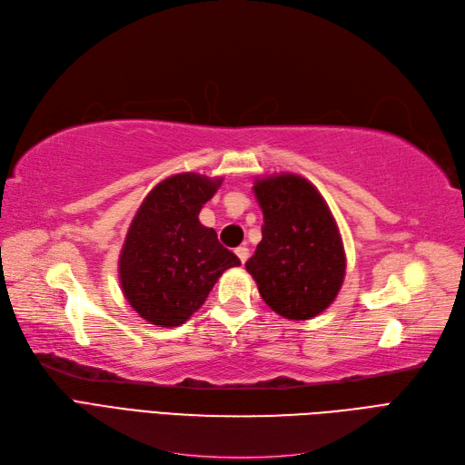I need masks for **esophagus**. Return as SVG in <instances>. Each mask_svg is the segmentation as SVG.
<instances>
[{"instance_id": "obj_1", "label": "esophagus", "mask_w": 465, "mask_h": 465, "mask_svg": "<svg viewBox=\"0 0 465 465\" xmlns=\"http://www.w3.org/2000/svg\"><path fill=\"white\" fill-rule=\"evenodd\" d=\"M234 253L238 255V260L242 262V263H246V260H248V255H250V252H248V248L246 246H238L236 250H234Z\"/></svg>"}]
</instances>
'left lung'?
<instances>
[{
    "label": "left lung",
    "instance_id": "8db88e82",
    "mask_svg": "<svg viewBox=\"0 0 465 465\" xmlns=\"http://www.w3.org/2000/svg\"><path fill=\"white\" fill-rule=\"evenodd\" d=\"M263 212L262 242L246 262L267 306L286 319L306 322L339 294L346 255L327 202L300 174L255 179Z\"/></svg>",
    "mask_w": 465,
    "mask_h": 465
}]
</instances>
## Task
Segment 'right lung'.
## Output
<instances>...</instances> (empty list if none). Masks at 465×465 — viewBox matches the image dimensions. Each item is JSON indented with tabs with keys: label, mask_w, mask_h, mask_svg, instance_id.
<instances>
[{
	"label": "right lung",
	"mask_w": 465,
	"mask_h": 465,
	"mask_svg": "<svg viewBox=\"0 0 465 465\" xmlns=\"http://www.w3.org/2000/svg\"><path fill=\"white\" fill-rule=\"evenodd\" d=\"M223 179L181 173L143 198L119 255L126 302L152 325L177 327L202 308L217 279L240 260L198 215Z\"/></svg>",
	"instance_id": "1"
}]
</instances>
